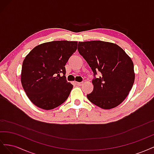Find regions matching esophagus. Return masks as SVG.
Instances as JSON below:
<instances>
[{"instance_id": "esophagus-1", "label": "esophagus", "mask_w": 154, "mask_h": 154, "mask_svg": "<svg viewBox=\"0 0 154 154\" xmlns=\"http://www.w3.org/2000/svg\"><path fill=\"white\" fill-rule=\"evenodd\" d=\"M76 84L77 85L81 86V85H82V84H83V82H76Z\"/></svg>"}]
</instances>
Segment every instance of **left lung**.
I'll return each instance as SVG.
<instances>
[{
    "mask_svg": "<svg viewBox=\"0 0 154 154\" xmlns=\"http://www.w3.org/2000/svg\"><path fill=\"white\" fill-rule=\"evenodd\" d=\"M78 50L94 73V88L87 95L88 100L103 109L122 103L135 80L131 58L118 45L100 40L80 42ZM97 73L100 76L96 78Z\"/></svg>",
    "mask_w": 154,
    "mask_h": 154,
    "instance_id": "obj_1",
    "label": "left lung"
}]
</instances>
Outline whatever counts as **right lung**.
I'll return each instance as SVG.
<instances>
[{"mask_svg":"<svg viewBox=\"0 0 154 154\" xmlns=\"http://www.w3.org/2000/svg\"><path fill=\"white\" fill-rule=\"evenodd\" d=\"M77 45L73 41L49 42L36 46L26 56L22 63L21 83L35 105L51 110L67 99L73 85L66 80L65 66L76 51Z\"/></svg>","mask_w":154,"mask_h":154,"instance_id":"right-lung-1","label":"right lung"}]
</instances>
